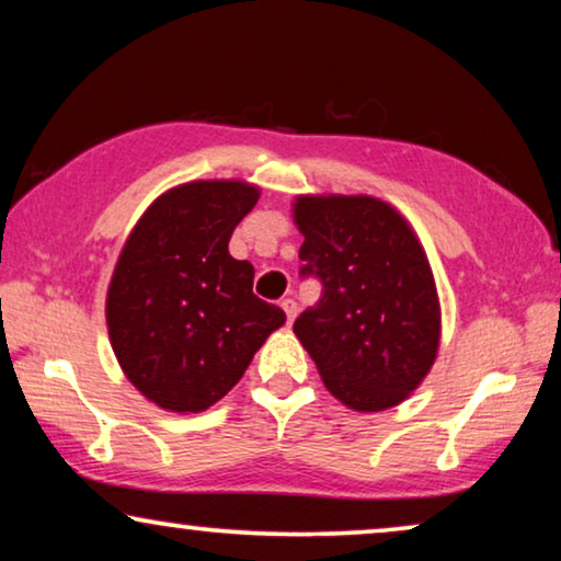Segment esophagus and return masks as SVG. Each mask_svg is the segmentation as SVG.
<instances>
[{
  "label": "esophagus",
  "instance_id": "1",
  "mask_svg": "<svg viewBox=\"0 0 561 561\" xmlns=\"http://www.w3.org/2000/svg\"><path fill=\"white\" fill-rule=\"evenodd\" d=\"M280 306H283V311H286L288 324H294V319H296V313H298V304L294 301V298H283Z\"/></svg>",
  "mask_w": 561,
  "mask_h": 561
}]
</instances>
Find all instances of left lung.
<instances>
[{"mask_svg":"<svg viewBox=\"0 0 561 561\" xmlns=\"http://www.w3.org/2000/svg\"><path fill=\"white\" fill-rule=\"evenodd\" d=\"M301 275L321 298L294 332L324 386L355 411H386L432 370L442 313L432 265L401 214L373 196H298Z\"/></svg>","mask_w":561,"mask_h":561,"instance_id":"1","label":"left lung"}]
</instances>
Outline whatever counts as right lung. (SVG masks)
<instances>
[{"instance_id":"obj_1","label":"right lung","mask_w":561,"mask_h":561,"mask_svg":"<svg viewBox=\"0 0 561 561\" xmlns=\"http://www.w3.org/2000/svg\"><path fill=\"white\" fill-rule=\"evenodd\" d=\"M257 198L244 181L183 183L148 206L119 252L110 342L127 380L160 409H209L286 324L283 309L252 294L255 267L229 255Z\"/></svg>"}]
</instances>
